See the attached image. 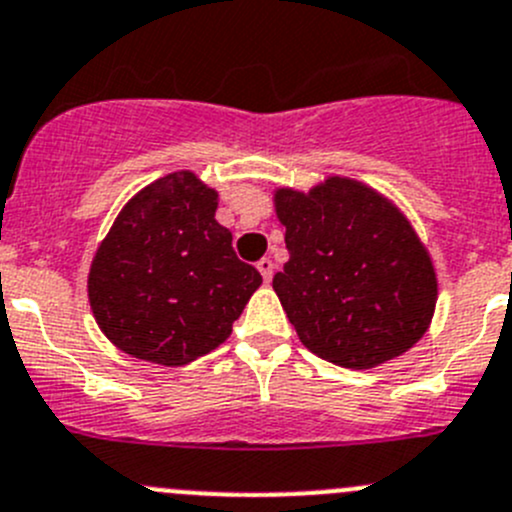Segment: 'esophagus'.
<instances>
[{
	"label": "esophagus",
	"instance_id": "obj_1",
	"mask_svg": "<svg viewBox=\"0 0 512 512\" xmlns=\"http://www.w3.org/2000/svg\"><path fill=\"white\" fill-rule=\"evenodd\" d=\"M257 270L262 272V277H265V282L272 280V272H275V262L270 260V257H262L260 262H257Z\"/></svg>",
	"mask_w": 512,
	"mask_h": 512
}]
</instances>
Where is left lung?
I'll use <instances>...</instances> for the list:
<instances>
[{"mask_svg": "<svg viewBox=\"0 0 512 512\" xmlns=\"http://www.w3.org/2000/svg\"><path fill=\"white\" fill-rule=\"evenodd\" d=\"M275 207L290 260L272 287L307 350L367 370L425 335L438 280L398 207L345 177L277 190Z\"/></svg>", "mask_w": 512, "mask_h": 512, "instance_id": "1", "label": "left lung"}]
</instances>
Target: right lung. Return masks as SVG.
<instances>
[{"label": "right lung", "instance_id": "obj_1", "mask_svg": "<svg viewBox=\"0 0 512 512\" xmlns=\"http://www.w3.org/2000/svg\"><path fill=\"white\" fill-rule=\"evenodd\" d=\"M215 210V190L175 172L119 212L89 270V305L119 350L175 367L230 337L262 275L237 260Z\"/></svg>", "mask_w": 512, "mask_h": 512}]
</instances>
